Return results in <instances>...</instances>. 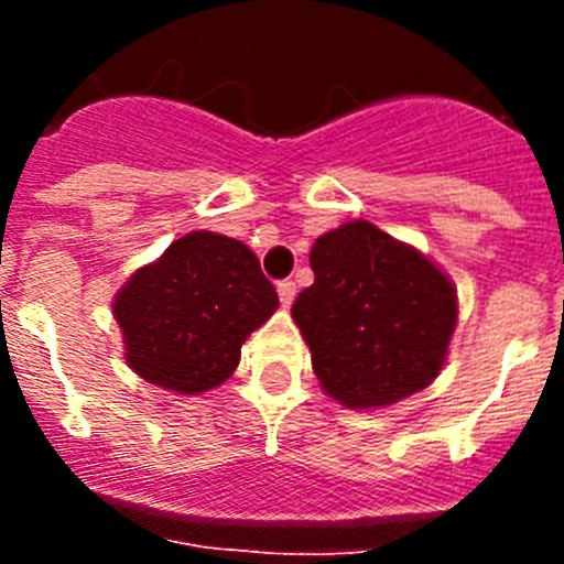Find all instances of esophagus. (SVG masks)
I'll return each instance as SVG.
<instances>
[{
	"label": "esophagus",
	"mask_w": 564,
	"mask_h": 564,
	"mask_svg": "<svg viewBox=\"0 0 564 564\" xmlns=\"http://www.w3.org/2000/svg\"><path fill=\"white\" fill-rule=\"evenodd\" d=\"M276 293L282 307H291L293 299H296V282H293V279H282V282L276 285Z\"/></svg>",
	"instance_id": "1"
}]
</instances>
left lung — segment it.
I'll list each match as a JSON object with an SVG mask.
<instances>
[{
    "mask_svg": "<svg viewBox=\"0 0 564 564\" xmlns=\"http://www.w3.org/2000/svg\"><path fill=\"white\" fill-rule=\"evenodd\" d=\"M311 268L316 279L291 313L327 395L376 410L435 381L457 325L441 268L367 220L322 234Z\"/></svg>",
    "mask_w": 564,
    "mask_h": 564,
    "instance_id": "8db88e82",
    "label": "left lung"
}]
</instances>
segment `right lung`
I'll list each match as a JSON object with an SVG mask.
<instances>
[{
	"mask_svg": "<svg viewBox=\"0 0 564 564\" xmlns=\"http://www.w3.org/2000/svg\"><path fill=\"white\" fill-rule=\"evenodd\" d=\"M276 307V288L251 248L214 231L174 239L112 302L129 367L181 395L220 387L237 370L242 341Z\"/></svg>",
	"mask_w": 564,
	"mask_h": 564,
	"instance_id": "obj_1",
	"label": "right lung"
}]
</instances>
